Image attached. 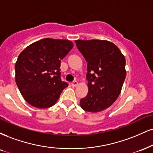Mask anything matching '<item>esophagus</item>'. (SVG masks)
Segmentation results:
<instances>
[{
    "label": "esophagus",
    "mask_w": 153,
    "mask_h": 153,
    "mask_svg": "<svg viewBox=\"0 0 153 153\" xmlns=\"http://www.w3.org/2000/svg\"><path fill=\"white\" fill-rule=\"evenodd\" d=\"M78 85V81H76V80H75V81H73V82H72V86H73V87H76Z\"/></svg>",
    "instance_id": "esophagus-1"
}]
</instances>
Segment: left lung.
Masks as SVG:
<instances>
[{
	"label": "left lung",
	"instance_id": "1",
	"mask_svg": "<svg viewBox=\"0 0 153 153\" xmlns=\"http://www.w3.org/2000/svg\"><path fill=\"white\" fill-rule=\"evenodd\" d=\"M75 43L88 62V94L80 100V105L85 111L101 112L120 94L126 77V58L108 40H76Z\"/></svg>",
	"mask_w": 153,
	"mask_h": 153
}]
</instances>
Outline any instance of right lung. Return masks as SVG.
Segmentation results:
<instances>
[{
    "label": "right lung",
    "instance_id": "1",
    "mask_svg": "<svg viewBox=\"0 0 153 153\" xmlns=\"http://www.w3.org/2000/svg\"><path fill=\"white\" fill-rule=\"evenodd\" d=\"M69 40L44 38L20 53L15 65L16 82L27 102L37 108L56 103L68 84L60 79V61L73 48Z\"/></svg>",
    "mask_w": 153,
    "mask_h": 153
}]
</instances>
